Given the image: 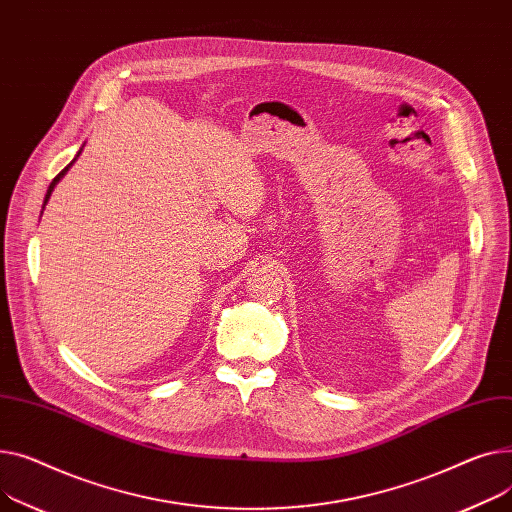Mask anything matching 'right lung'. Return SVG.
I'll return each mask as SVG.
<instances>
[{"label": "right lung", "instance_id": "1", "mask_svg": "<svg viewBox=\"0 0 512 512\" xmlns=\"http://www.w3.org/2000/svg\"><path fill=\"white\" fill-rule=\"evenodd\" d=\"M78 155H80V150H78ZM78 155H76V157H78ZM74 161H76V159H74ZM74 161H72V163H74ZM72 163H70V165H72ZM70 165H68V167H66V169H62V171H59V173H57V175H55V177H53V182H51V184H49V190H47V194H45V204H47V200H49V196H51V192H53V188H55V184H57V182H59V179H62V177H64V175H66V171H68V169H70ZM45 204H43V208H45Z\"/></svg>", "mask_w": 512, "mask_h": 512}]
</instances>
